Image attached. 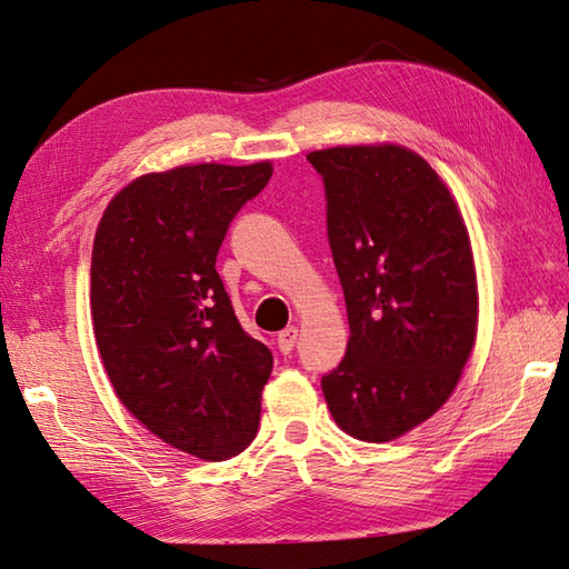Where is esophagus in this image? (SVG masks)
Returning a JSON list of instances; mask_svg holds the SVG:
<instances>
[{"label": "esophagus", "instance_id": "1", "mask_svg": "<svg viewBox=\"0 0 569 569\" xmlns=\"http://www.w3.org/2000/svg\"><path fill=\"white\" fill-rule=\"evenodd\" d=\"M297 336H299V331L295 326H287L284 331L277 336V348H280L284 356H289V352L295 350V343H297Z\"/></svg>", "mask_w": 569, "mask_h": 569}]
</instances>
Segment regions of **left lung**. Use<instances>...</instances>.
Here are the masks:
<instances>
[{"mask_svg":"<svg viewBox=\"0 0 569 569\" xmlns=\"http://www.w3.org/2000/svg\"><path fill=\"white\" fill-rule=\"evenodd\" d=\"M350 340L321 389L352 438L385 443L443 407L477 336L470 236L428 162L401 146L309 153Z\"/></svg>","mask_w":569,"mask_h":569,"instance_id":"obj_1","label":"left lung"}]
</instances>
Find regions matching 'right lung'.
Listing matches in <instances>:
<instances>
[{
  "label": "right lung",
  "mask_w": 569,
  "mask_h": 569,
  "mask_svg": "<svg viewBox=\"0 0 569 569\" xmlns=\"http://www.w3.org/2000/svg\"><path fill=\"white\" fill-rule=\"evenodd\" d=\"M270 178V162L143 174L94 236L92 321L109 380L148 431L201 460H229L258 433L272 352L238 323L217 256Z\"/></svg>",
  "instance_id": "obj_1"
}]
</instances>
